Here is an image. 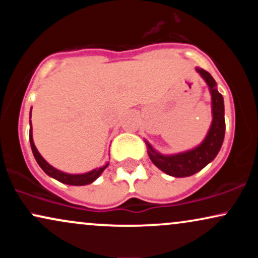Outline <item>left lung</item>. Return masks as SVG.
Here are the masks:
<instances>
[{"label":"left lung","mask_w":258,"mask_h":258,"mask_svg":"<svg viewBox=\"0 0 258 258\" xmlns=\"http://www.w3.org/2000/svg\"><path fill=\"white\" fill-rule=\"evenodd\" d=\"M195 70L209 86L210 94H211L212 122L204 141L193 149L170 154V155L159 153L147 139L144 141L147 144L148 155L153 164L162 172L172 177H189L199 172L217 156L223 144L224 132H226L223 97L218 92L217 84L209 73L200 68H195Z\"/></svg>","instance_id":"8db88e82"}]
</instances>
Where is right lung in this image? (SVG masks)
<instances>
[{"mask_svg": "<svg viewBox=\"0 0 258 258\" xmlns=\"http://www.w3.org/2000/svg\"><path fill=\"white\" fill-rule=\"evenodd\" d=\"M30 119H31V110H30ZM29 139H30V146H31V150L32 154H34L35 160L37 161L38 166L43 170V172L46 174H48L49 177L52 178L59 180V182L64 183V184H69V185H87L93 183L100 174L103 173V171L108 167L109 162H106L104 166L94 168V170L88 171L86 173H67L63 172V171L58 170V168L53 167L52 165H49L48 162L46 161L42 158L40 153H38L37 148L35 147L34 139H32V125H31V120H30V132H29Z\"/></svg>", "mask_w": 258, "mask_h": 258, "instance_id": "add662e5", "label": "right lung"}]
</instances>
